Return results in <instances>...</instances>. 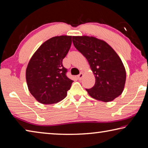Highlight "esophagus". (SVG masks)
I'll return each instance as SVG.
<instances>
[{"label": "esophagus", "mask_w": 148, "mask_h": 148, "mask_svg": "<svg viewBox=\"0 0 148 148\" xmlns=\"http://www.w3.org/2000/svg\"><path fill=\"white\" fill-rule=\"evenodd\" d=\"M83 76H84V74L83 73H80L79 74H78L77 76V79H78L79 80H81L82 78H83Z\"/></svg>", "instance_id": "obj_1"}]
</instances>
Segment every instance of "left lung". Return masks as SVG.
Segmentation results:
<instances>
[{
    "label": "left lung",
    "mask_w": 148,
    "mask_h": 148,
    "mask_svg": "<svg viewBox=\"0 0 148 148\" xmlns=\"http://www.w3.org/2000/svg\"><path fill=\"white\" fill-rule=\"evenodd\" d=\"M72 42L87 59L95 76V86L86 89L90 96L99 101L110 102L121 95L126 72L121 59L112 47L92 36H72Z\"/></svg>",
    "instance_id": "obj_1"
}]
</instances>
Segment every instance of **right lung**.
<instances>
[{
  "instance_id": "add662e5",
  "label": "right lung",
  "mask_w": 148,
  "mask_h": 148,
  "mask_svg": "<svg viewBox=\"0 0 148 148\" xmlns=\"http://www.w3.org/2000/svg\"><path fill=\"white\" fill-rule=\"evenodd\" d=\"M72 44V36H55L37 49L27 66L26 80L30 92L39 102L55 104L64 99L72 79L62 65Z\"/></svg>"
}]
</instances>
